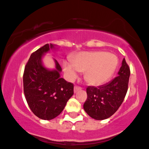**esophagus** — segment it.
Returning <instances> with one entry per match:
<instances>
[{"label":"esophagus","mask_w":149,"mask_h":149,"mask_svg":"<svg viewBox=\"0 0 149 149\" xmlns=\"http://www.w3.org/2000/svg\"><path fill=\"white\" fill-rule=\"evenodd\" d=\"M80 90H81V88L79 87V86H75L74 87V93H76L77 92H78V91Z\"/></svg>","instance_id":"34e87169"}]
</instances>
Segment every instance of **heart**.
<instances>
[{"label": "heart", "mask_w": 149, "mask_h": 149, "mask_svg": "<svg viewBox=\"0 0 149 149\" xmlns=\"http://www.w3.org/2000/svg\"><path fill=\"white\" fill-rule=\"evenodd\" d=\"M71 62L63 63V72L69 80H74L80 72L85 71V77L91 84L100 85L107 81L116 70V55L106 52H84L77 54Z\"/></svg>", "instance_id": "b5f03b06"}]
</instances>
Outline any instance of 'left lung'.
<instances>
[{"label":"left lung","instance_id":"left-lung-1","mask_svg":"<svg viewBox=\"0 0 149 149\" xmlns=\"http://www.w3.org/2000/svg\"><path fill=\"white\" fill-rule=\"evenodd\" d=\"M130 72L125 59H123L118 75L108 83L86 89L88 98L84 109L91 118L102 120L110 118L118 109L128 90Z\"/></svg>","mask_w":149,"mask_h":149}]
</instances>
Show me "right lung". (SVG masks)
<instances>
[{"label":"right lung","mask_w":149,"mask_h":149,"mask_svg":"<svg viewBox=\"0 0 149 149\" xmlns=\"http://www.w3.org/2000/svg\"><path fill=\"white\" fill-rule=\"evenodd\" d=\"M58 47L46 44L31 55L25 68L23 88L26 100L35 116L49 120L59 116L74 94V85L60 77L61 68L53 59L55 68H47L43 57Z\"/></svg>","instance_id":"right-lung-1"}]
</instances>
